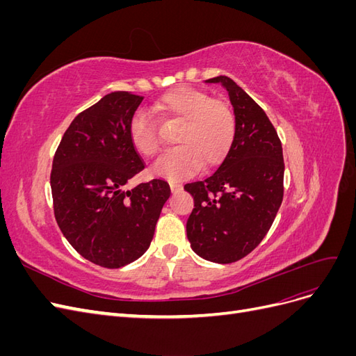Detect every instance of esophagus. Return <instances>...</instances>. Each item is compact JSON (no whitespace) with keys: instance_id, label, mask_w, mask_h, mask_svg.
Wrapping results in <instances>:
<instances>
[{"instance_id":"esophagus-1","label":"esophagus","mask_w":356,"mask_h":356,"mask_svg":"<svg viewBox=\"0 0 356 356\" xmlns=\"http://www.w3.org/2000/svg\"><path fill=\"white\" fill-rule=\"evenodd\" d=\"M169 187H170L172 193H178L182 190V184H179V182H174V181L169 182Z\"/></svg>"}]
</instances>
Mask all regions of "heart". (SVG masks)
Segmentation results:
<instances>
[{"label":"heart","instance_id":"heart-1","mask_svg":"<svg viewBox=\"0 0 356 356\" xmlns=\"http://www.w3.org/2000/svg\"><path fill=\"white\" fill-rule=\"evenodd\" d=\"M154 111L165 120H178L175 143L178 147L161 156L153 172L169 179H184L203 165H220L232 147L236 122L227 102L215 99L196 88L181 86L154 104ZM129 141L144 157H154L160 149L156 123L144 110H138L129 122Z\"/></svg>","mask_w":356,"mask_h":356}]
</instances>
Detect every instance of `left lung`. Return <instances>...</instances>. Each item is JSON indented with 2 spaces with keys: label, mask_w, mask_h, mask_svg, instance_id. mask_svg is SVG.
Returning <instances> with one entry per match:
<instances>
[{
  "label": "left lung",
  "mask_w": 356,
  "mask_h": 356,
  "mask_svg": "<svg viewBox=\"0 0 356 356\" xmlns=\"http://www.w3.org/2000/svg\"><path fill=\"white\" fill-rule=\"evenodd\" d=\"M233 105L236 132L222 163L203 181L186 184L195 199L187 238L199 257L220 264L241 260L272 227L284 197L282 144L272 122L250 95L220 75Z\"/></svg>",
  "instance_id": "left-lung-1"
}]
</instances>
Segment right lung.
Returning a JSON list of instances; mask_svg holds the SVG:
<instances>
[{
  "label": "right lung",
  "mask_w": 356,
  "mask_h": 356,
  "mask_svg": "<svg viewBox=\"0 0 356 356\" xmlns=\"http://www.w3.org/2000/svg\"><path fill=\"white\" fill-rule=\"evenodd\" d=\"M143 96L113 92L74 118L53 157L50 186L60 232L86 260L118 268L153 241L170 196L163 179L126 184L144 169L129 141V122Z\"/></svg>",
  "instance_id": "add662e5"
}]
</instances>
